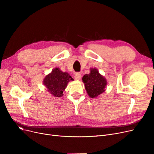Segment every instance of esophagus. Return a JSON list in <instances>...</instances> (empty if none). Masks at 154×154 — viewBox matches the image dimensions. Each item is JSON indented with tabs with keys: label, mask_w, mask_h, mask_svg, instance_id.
Returning <instances> with one entry per match:
<instances>
[{
	"label": "esophagus",
	"mask_w": 154,
	"mask_h": 154,
	"mask_svg": "<svg viewBox=\"0 0 154 154\" xmlns=\"http://www.w3.org/2000/svg\"><path fill=\"white\" fill-rule=\"evenodd\" d=\"M81 77H82L81 74H80L79 72H77V73H75V74L74 78H75L76 80H79V79H81Z\"/></svg>",
	"instance_id": "1"
}]
</instances>
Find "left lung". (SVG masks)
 Returning a JSON list of instances; mask_svg holds the SVG:
<instances>
[{
    "instance_id": "8db88e82",
    "label": "left lung",
    "mask_w": 154,
    "mask_h": 154,
    "mask_svg": "<svg viewBox=\"0 0 154 154\" xmlns=\"http://www.w3.org/2000/svg\"><path fill=\"white\" fill-rule=\"evenodd\" d=\"M85 88L91 98L97 97L105 91L107 85L106 79L102 76L96 69H92L89 74H85L82 78Z\"/></svg>"
}]
</instances>
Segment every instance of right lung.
Returning a JSON list of instances; mask_svg holds the SVG:
<instances>
[{"label":"right lung","instance_id":"right-lung-1","mask_svg":"<svg viewBox=\"0 0 154 154\" xmlns=\"http://www.w3.org/2000/svg\"><path fill=\"white\" fill-rule=\"evenodd\" d=\"M71 80L73 79L67 72H63L59 68H55L45 77L44 84L47 88L48 92L57 97H60L63 95V91L68 82Z\"/></svg>","mask_w":154,"mask_h":154}]
</instances>
